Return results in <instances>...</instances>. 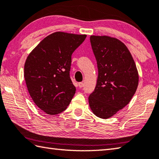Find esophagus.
<instances>
[{
    "label": "esophagus",
    "instance_id": "esophagus-1",
    "mask_svg": "<svg viewBox=\"0 0 159 159\" xmlns=\"http://www.w3.org/2000/svg\"><path fill=\"white\" fill-rule=\"evenodd\" d=\"M84 84L83 82H80L78 84V86H79L80 88H82L83 86H84Z\"/></svg>",
    "mask_w": 159,
    "mask_h": 159
}]
</instances>
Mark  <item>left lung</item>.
Masks as SVG:
<instances>
[{"label":"left lung","mask_w":159,"mask_h":159,"mask_svg":"<svg viewBox=\"0 0 159 159\" xmlns=\"http://www.w3.org/2000/svg\"><path fill=\"white\" fill-rule=\"evenodd\" d=\"M98 77L89 102L100 118L113 116L129 103L139 84L136 66L127 46L116 38L91 36Z\"/></svg>","instance_id":"1"}]
</instances>
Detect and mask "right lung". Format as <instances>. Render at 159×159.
I'll return each mask as SVG.
<instances>
[{
    "mask_svg": "<svg viewBox=\"0 0 159 159\" xmlns=\"http://www.w3.org/2000/svg\"><path fill=\"white\" fill-rule=\"evenodd\" d=\"M86 37V34L54 32L27 57L24 66L27 88L36 105L48 114L64 111L75 93L70 77L71 56Z\"/></svg>",
    "mask_w": 159,
    "mask_h": 159,
    "instance_id": "add662e5",
    "label": "right lung"
}]
</instances>
